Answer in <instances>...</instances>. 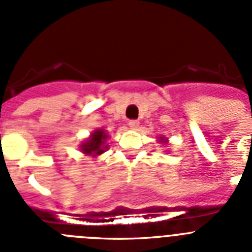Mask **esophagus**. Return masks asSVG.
<instances>
[{"mask_svg":"<svg viewBox=\"0 0 252 252\" xmlns=\"http://www.w3.org/2000/svg\"><path fill=\"white\" fill-rule=\"evenodd\" d=\"M128 126H130V128H132V130H136L140 126V122L136 121V120H132V121L128 122Z\"/></svg>","mask_w":252,"mask_h":252,"instance_id":"esophagus-1","label":"esophagus"}]
</instances>
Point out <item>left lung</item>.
<instances>
[{
    "mask_svg": "<svg viewBox=\"0 0 252 252\" xmlns=\"http://www.w3.org/2000/svg\"><path fill=\"white\" fill-rule=\"evenodd\" d=\"M158 141H159L160 144H162V145H166V144L169 142V140H168V137H165V136H160Z\"/></svg>",
    "mask_w": 252,
    "mask_h": 252,
    "instance_id": "8db88e82",
    "label": "left lung"
}]
</instances>
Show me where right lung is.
<instances>
[{
	"mask_svg": "<svg viewBox=\"0 0 252 252\" xmlns=\"http://www.w3.org/2000/svg\"><path fill=\"white\" fill-rule=\"evenodd\" d=\"M108 133L103 128H95L92 131L90 137H87L84 141H82L79 150L86 155V157H92L93 159L103 154L104 151L108 150V144H107V139H108Z\"/></svg>",
	"mask_w": 252,
	"mask_h": 252,
	"instance_id": "right-lung-1",
	"label": "right lung"
}]
</instances>
